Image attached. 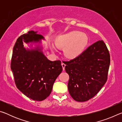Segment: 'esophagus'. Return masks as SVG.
I'll return each mask as SVG.
<instances>
[{
    "label": "esophagus",
    "mask_w": 122,
    "mask_h": 122,
    "mask_svg": "<svg viewBox=\"0 0 122 122\" xmlns=\"http://www.w3.org/2000/svg\"><path fill=\"white\" fill-rule=\"evenodd\" d=\"M61 65H62V68L63 71H65V67H66V65L64 63H61Z\"/></svg>",
    "instance_id": "1"
}]
</instances>
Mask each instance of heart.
<instances>
[{"label":"heart","mask_w":122,"mask_h":122,"mask_svg":"<svg viewBox=\"0 0 122 122\" xmlns=\"http://www.w3.org/2000/svg\"><path fill=\"white\" fill-rule=\"evenodd\" d=\"M88 42L85 34L78 31H73L61 36L56 41V45L60 48H65V55L73 58L79 55L86 47ZM53 51L55 47H51Z\"/></svg>","instance_id":"obj_1"}]
</instances>
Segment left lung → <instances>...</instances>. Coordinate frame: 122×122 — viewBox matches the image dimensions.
Wrapping results in <instances>:
<instances>
[{
  "mask_svg": "<svg viewBox=\"0 0 122 122\" xmlns=\"http://www.w3.org/2000/svg\"><path fill=\"white\" fill-rule=\"evenodd\" d=\"M63 62L69 76V94L76 101L85 102L94 97L106 83L110 56L103 40L92 45L75 59Z\"/></svg>",
  "mask_w": 122,
  "mask_h": 122,
  "instance_id": "left-lung-1",
  "label": "left lung"
}]
</instances>
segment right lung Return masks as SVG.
Returning a JSON list of instances; mask_svg holds the SVG:
<instances>
[{"mask_svg": "<svg viewBox=\"0 0 122 122\" xmlns=\"http://www.w3.org/2000/svg\"><path fill=\"white\" fill-rule=\"evenodd\" d=\"M37 32H28L19 36L13 47L11 68L16 87L33 100L42 101L49 96L53 84L62 71L60 60L51 61L39 51L26 50V43L44 39Z\"/></svg>", "mask_w": 122, "mask_h": 122, "instance_id": "right-lung-1", "label": "right lung"}]
</instances>
